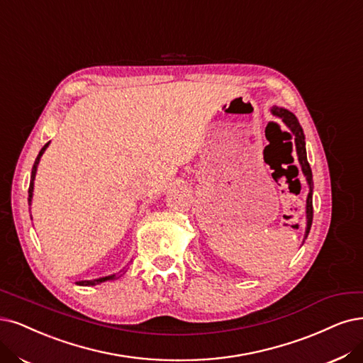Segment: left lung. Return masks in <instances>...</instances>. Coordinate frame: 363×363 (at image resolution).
<instances>
[{"instance_id":"1","label":"left lung","mask_w":363,"mask_h":363,"mask_svg":"<svg viewBox=\"0 0 363 363\" xmlns=\"http://www.w3.org/2000/svg\"><path fill=\"white\" fill-rule=\"evenodd\" d=\"M272 113L275 116L283 119V123L289 127V130H290L289 134H290V138L294 139V146H296L298 160H299L302 172H303L305 178H306L308 186H310V193H308V197H306V230H305V238H303V242H305V239H306L308 233H310L311 224H313V186H314V184H313V172H311L310 163H308V160H306V147H305L303 130H302V127L299 124L298 118L294 116L290 111L283 109V107L274 106L272 107Z\"/></svg>"}]
</instances>
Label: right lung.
Returning <instances> with one entry per match:
<instances>
[{"label": "right lung", "instance_id": "add662e5", "mask_svg": "<svg viewBox=\"0 0 363 363\" xmlns=\"http://www.w3.org/2000/svg\"><path fill=\"white\" fill-rule=\"evenodd\" d=\"M49 143L50 142H48L42 150H40V152H38V155H37V158H35V161H34V166H33V170H31V181H30V189H28V203L31 205V199H33V191H34V179H35V173H37V166H38V163H40V158H42V155H43V152L46 151V147L49 146ZM127 272V269L124 267L123 271H119V272H116V274H113V275H109V277H101V278H97V279H86V281H79V284L80 286H96V284H100V283H104V281H109V279H116V278H119L121 275L123 274H125Z\"/></svg>", "mask_w": 363, "mask_h": 363}]
</instances>
